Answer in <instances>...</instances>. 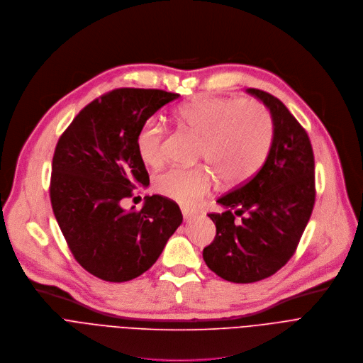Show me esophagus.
Returning a JSON list of instances; mask_svg holds the SVG:
<instances>
[{
	"mask_svg": "<svg viewBox=\"0 0 363 363\" xmlns=\"http://www.w3.org/2000/svg\"><path fill=\"white\" fill-rule=\"evenodd\" d=\"M182 213H183V217H184L186 222H190V220H193L197 217V213L193 211V210H189V208H182Z\"/></svg>",
	"mask_w": 363,
	"mask_h": 363,
	"instance_id": "34e87169",
	"label": "esophagus"
}]
</instances>
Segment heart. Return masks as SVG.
Instances as JSON below:
<instances>
[{
    "label": "heart",
    "mask_w": 363,
    "mask_h": 363,
    "mask_svg": "<svg viewBox=\"0 0 363 363\" xmlns=\"http://www.w3.org/2000/svg\"><path fill=\"white\" fill-rule=\"evenodd\" d=\"M176 118L201 140L199 159L226 183L250 179L272 149L274 124L269 110L256 100L199 99L176 110ZM144 164L166 162V128L157 120L144 123L135 135ZM211 174L203 169L173 167L156 180V190L182 206L197 204L211 189Z\"/></svg>",
    "instance_id": "heart-1"
}]
</instances>
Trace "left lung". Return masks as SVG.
I'll use <instances>...</instances> for the list:
<instances>
[{
    "label": "left lung",
    "instance_id": "left-lung-1",
    "mask_svg": "<svg viewBox=\"0 0 363 363\" xmlns=\"http://www.w3.org/2000/svg\"><path fill=\"white\" fill-rule=\"evenodd\" d=\"M247 93L270 110L272 149L249 182L217 200L226 211L208 213L216 238L203 249L208 269L233 283L263 280L289 262L316 197L315 157L306 130L274 96L257 89ZM235 213L245 214L242 223L234 220Z\"/></svg>",
    "mask_w": 363,
    "mask_h": 363
}]
</instances>
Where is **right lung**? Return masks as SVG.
Instances as JSON below:
<instances>
[{
  "label": "right lung",
  "instance_id": "1",
  "mask_svg": "<svg viewBox=\"0 0 363 363\" xmlns=\"http://www.w3.org/2000/svg\"><path fill=\"white\" fill-rule=\"evenodd\" d=\"M180 94L116 89L87 104L58 138L50 199L74 259L106 281L149 270L182 225L176 201L153 194L141 210L123 203L149 173L135 149L140 127Z\"/></svg>",
  "mask_w": 363,
  "mask_h": 363
}]
</instances>
